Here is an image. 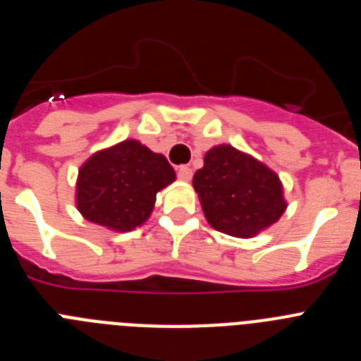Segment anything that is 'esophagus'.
<instances>
[{
    "instance_id": "esophagus-1",
    "label": "esophagus",
    "mask_w": 361,
    "mask_h": 361,
    "mask_svg": "<svg viewBox=\"0 0 361 361\" xmlns=\"http://www.w3.org/2000/svg\"><path fill=\"white\" fill-rule=\"evenodd\" d=\"M177 175L180 180L188 183V180H191V177H193V170H191L190 166H180V168L177 170Z\"/></svg>"
}]
</instances>
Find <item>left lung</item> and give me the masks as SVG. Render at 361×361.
<instances>
[{
  "label": "left lung",
  "mask_w": 361,
  "mask_h": 361,
  "mask_svg": "<svg viewBox=\"0 0 361 361\" xmlns=\"http://www.w3.org/2000/svg\"><path fill=\"white\" fill-rule=\"evenodd\" d=\"M193 188L209 226L231 237H255L288 208L279 175L229 145L213 146L204 155Z\"/></svg>",
  "instance_id": "8db88e82"
}]
</instances>
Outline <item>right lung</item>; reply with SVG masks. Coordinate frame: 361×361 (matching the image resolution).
Segmentation results:
<instances>
[{"label":"right lung","instance_id":"right-lung-1","mask_svg":"<svg viewBox=\"0 0 361 361\" xmlns=\"http://www.w3.org/2000/svg\"><path fill=\"white\" fill-rule=\"evenodd\" d=\"M175 180L164 155L135 139L94 153L81 166L75 204L81 215L111 231H132L152 215L155 197Z\"/></svg>","mask_w":361,"mask_h":361}]
</instances>
